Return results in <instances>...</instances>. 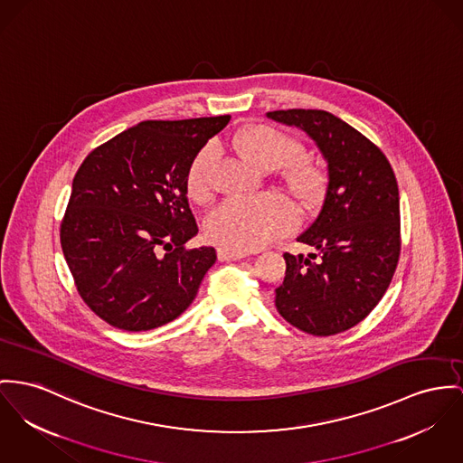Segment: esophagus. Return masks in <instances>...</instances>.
<instances>
[{
  "mask_svg": "<svg viewBox=\"0 0 463 463\" xmlns=\"http://www.w3.org/2000/svg\"><path fill=\"white\" fill-rule=\"evenodd\" d=\"M216 253H218V259H220V260H240V259H243V257L249 255L247 251L234 249H218L216 250Z\"/></svg>",
  "mask_w": 463,
  "mask_h": 463,
  "instance_id": "obj_1",
  "label": "esophagus"
}]
</instances>
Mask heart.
I'll list each match as a JSON object with an SVG mask.
<instances>
[{
    "label": "heart",
    "mask_w": 463,
    "mask_h": 463,
    "mask_svg": "<svg viewBox=\"0 0 463 463\" xmlns=\"http://www.w3.org/2000/svg\"><path fill=\"white\" fill-rule=\"evenodd\" d=\"M240 156L259 171L287 167V186L303 204H314L324 190V175L317 165L303 160L305 147L299 141L266 125L241 130L232 139ZM214 149L204 147L190 164L186 190L195 203L210 201L213 194ZM298 222L294 204L279 194H264L245 201H225L208 214L206 236L220 247L257 250L288 232Z\"/></svg>",
    "instance_id": "heart-1"
}]
</instances>
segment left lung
<instances>
[{
	"label": "left lung",
	"mask_w": 463,
	"mask_h": 463,
	"mask_svg": "<svg viewBox=\"0 0 463 463\" xmlns=\"http://www.w3.org/2000/svg\"><path fill=\"white\" fill-rule=\"evenodd\" d=\"M266 116L307 132L327 164L322 208L298 236L314 251L285 253L277 310L316 336L347 331L377 307L398 264L400 197L392 165L375 144L327 110L288 109Z\"/></svg>",
	"instance_id": "1"
}]
</instances>
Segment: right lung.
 Segmentation results:
<instances>
[{
    "instance_id": "obj_1",
    "label": "right lung",
    "mask_w": 463,
    "mask_h": 463,
    "mask_svg": "<svg viewBox=\"0 0 463 463\" xmlns=\"http://www.w3.org/2000/svg\"><path fill=\"white\" fill-rule=\"evenodd\" d=\"M231 116L143 121L80 164L61 249L84 303L110 326L147 331L179 317L216 260L186 199L190 164Z\"/></svg>"
}]
</instances>
